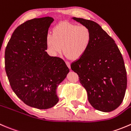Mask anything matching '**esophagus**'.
Listing matches in <instances>:
<instances>
[{"mask_svg":"<svg viewBox=\"0 0 131 131\" xmlns=\"http://www.w3.org/2000/svg\"><path fill=\"white\" fill-rule=\"evenodd\" d=\"M66 65H67V67H69V68H71V64H70V62H68V61H66Z\"/></svg>","mask_w":131,"mask_h":131,"instance_id":"esophagus-1","label":"esophagus"}]
</instances>
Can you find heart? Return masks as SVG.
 <instances>
[{"label":"heart","mask_w":131,"mask_h":131,"mask_svg":"<svg viewBox=\"0 0 131 131\" xmlns=\"http://www.w3.org/2000/svg\"><path fill=\"white\" fill-rule=\"evenodd\" d=\"M92 40L90 28L83 25L63 21L52 29V35L48 34L45 44L48 53L52 57L57 56L62 51L71 59L82 57L89 49Z\"/></svg>","instance_id":"heart-1"}]
</instances>
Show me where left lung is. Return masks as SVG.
<instances>
[{
	"instance_id": "left-lung-1",
	"label": "left lung",
	"mask_w": 131,
	"mask_h": 131,
	"mask_svg": "<svg viewBox=\"0 0 131 131\" xmlns=\"http://www.w3.org/2000/svg\"><path fill=\"white\" fill-rule=\"evenodd\" d=\"M90 28L92 40L82 57L71 64L87 92L93 108L104 112L116 109L127 88V72L122 55L115 41L95 21L74 17Z\"/></svg>"
}]
</instances>
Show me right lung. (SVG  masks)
<instances>
[{
  "mask_svg": "<svg viewBox=\"0 0 131 131\" xmlns=\"http://www.w3.org/2000/svg\"><path fill=\"white\" fill-rule=\"evenodd\" d=\"M53 20L45 17L22 23L5 50V69L11 89L25 104L37 109H48L58 103L57 87L69 71L62 59L45 51Z\"/></svg>",
  "mask_w": 131,
  "mask_h": 131,
  "instance_id": "right-lung-1",
  "label": "right lung"
}]
</instances>
